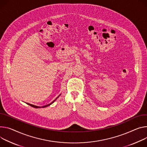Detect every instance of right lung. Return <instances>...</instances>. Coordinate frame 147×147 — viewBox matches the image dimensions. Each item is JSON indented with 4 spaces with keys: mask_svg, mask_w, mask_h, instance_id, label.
<instances>
[{
    "mask_svg": "<svg viewBox=\"0 0 147 147\" xmlns=\"http://www.w3.org/2000/svg\"><path fill=\"white\" fill-rule=\"evenodd\" d=\"M58 97H57L56 98V100L57 98ZM55 100L54 101H53V102H51L50 104H47V105H45V106H43V107H38V106H36V105H32V104H29V103H28V105H30V106H32V107H34V108H36V109H38V108H41V107H42V108H44V107H47V106H49L50 105H51L52 103H53L55 101V100Z\"/></svg>",
    "mask_w": 147,
    "mask_h": 147,
    "instance_id": "right-lung-1",
    "label": "right lung"
}]
</instances>
